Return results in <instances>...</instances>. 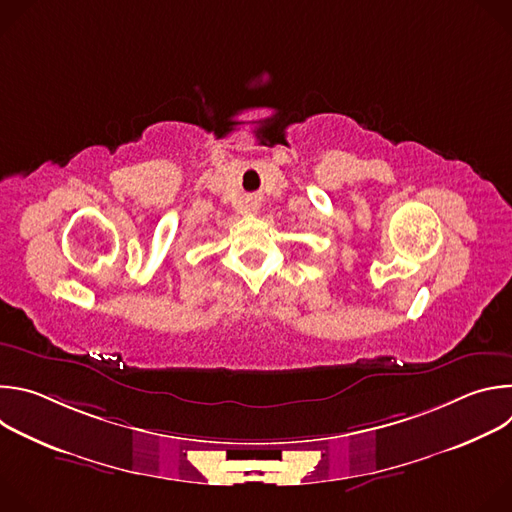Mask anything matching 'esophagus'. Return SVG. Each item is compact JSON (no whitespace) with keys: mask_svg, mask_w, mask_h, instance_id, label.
<instances>
[{"mask_svg":"<svg viewBox=\"0 0 512 512\" xmlns=\"http://www.w3.org/2000/svg\"><path fill=\"white\" fill-rule=\"evenodd\" d=\"M251 210H253V212H257V210H259V206H257V202H253V204H251Z\"/></svg>","mask_w":512,"mask_h":512,"instance_id":"1","label":"esophagus"}]
</instances>
